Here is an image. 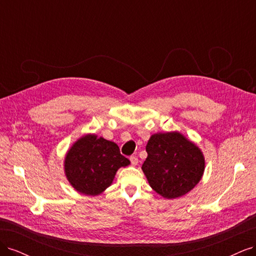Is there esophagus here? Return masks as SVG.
Masks as SVG:
<instances>
[{
	"label": "esophagus",
	"instance_id": "1",
	"mask_svg": "<svg viewBox=\"0 0 256 256\" xmlns=\"http://www.w3.org/2000/svg\"><path fill=\"white\" fill-rule=\"evenodd\" d=\"M130 161H131V164H132V166H136L138 162V157H136V156H131V157H130Z\"/></svg>",
	"mask_w": 256,
	"mask_h": 256
}]
</instances>
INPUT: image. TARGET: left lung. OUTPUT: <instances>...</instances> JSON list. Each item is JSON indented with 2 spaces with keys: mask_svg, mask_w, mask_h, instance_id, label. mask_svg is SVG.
Here are the masks:
<instances>
[{
  "mask_svg": "<svg viewBox=\"0 0 256 256\" xmlns=\"http://www.w3.org/2000/svg\"><path fill=\"white\" fill-rule=\"evenodd\" d=\"M146 152L142 171L152 189L162 198H180L202 180L205 171L203 152L178 131L150 136Z\"/></svg>",
  "mask_w": 256,
  "mask_h": 256,
  "instance_id": "8db88e82",
  "label": "left lung"
}]
</instances>
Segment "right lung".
Segmentation results:
<instances>
[{
    "mask_svg": "<svg viewBox=\"0 0 256 256\" xmlns=\"http://www.w3.org/2000/svg\"><path fill=\"white\" fill-rule=\"evenodd\" d=\"M130 164L116 143L88 134L79 138L66 152L64 172L72 188L95 196L109 188L118 168Z\"/></svg>",
    "mask_w": 256,
    "mask_h": 256,
    "instance_id": "obj_1",
    "label": "right lung"
}]
</instances>
